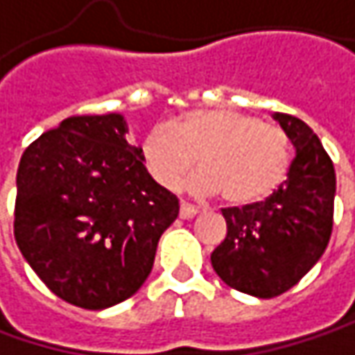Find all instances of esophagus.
<instances>
[{
	"mask_svg": "<svg viewBox=\"0 0 355 355\" xmlns=\"http://www.w3.org/2000/svg\"><path fill=\"white\" fill-rule=\"evenodd\" d=\"M196 214H198V207H193V205L182 202V205H180V218H182V220H191Z\"/></svg>",
	"mask_w": 355,
	"mask_h": 355,
	"instance_id": "esophagus-1",
	"label": "esophagus"
}]
</instances>
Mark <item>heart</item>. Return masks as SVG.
<instances>
[{"label":"heart","instance_id":"b5f03b06","mask_svg":"<svg viewBox=\"0 0 355 355\" xmlns=\"http://www.w3.org/2000/svg\"><path fill=\"white\" fill-rule=\"evenodd\" d=\"M141 157L162 187L180 186L196 166L189 189L200 196L222 193L236 207L268 200L290 171V139L284 130L225 107L191 110L157 123L141 141Z\"/></svg>","mask_w":355,"mask_h":355}]
</instances>
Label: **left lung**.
Wrapping results in <instances>:
<instances>
[{"label":"left lung","mask_w":355,"mask_h":355,"mask_svg":"<svg viewBox=\"0 0 355 355\" xmlns=\"http://www.w3.org/2000/svg\"><path fill=\"white\" fill-rule=\"evenodd\" d=\"M293 157L288 180L266 202L222 209L227 236L211 252L223 282L261 300L288 292L318 263L334 225L336 171L308 123L274 114Z\"/></svg>","instance_id":"8db88e82"}]
</instances>
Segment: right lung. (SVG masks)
<instances>
[{"label":"right lung","instance_id":"1","mask_svg":"<svg viewBox=\"0 0 355 355\" xmlns=\"http://www.w3.org/2000/svg\"><path fill=\"white\" fill-rule=\"evenodd\" d=\"M125 133L121 114L67 117L17 168V248L51 292L83 310L132 297L180 214Z\"/></svg>","mask_w":355,"mask_h":355}]
</instances>
